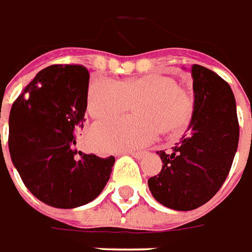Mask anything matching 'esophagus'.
I'll use <instances>...</instances> for the list:
<instances>
[{
  "label": "esophagus",
  "instance_id": "obj_1",
  "mask_svg": "<svg viewBox=\"0 0 252 252\" xmlns=\"http://www.w3.org/2000/svg\"><path fill=\"white\" fill-rule=\"evenodd\" d=\"M130 156H133L134 158H137V160H141V158L145 156V152H127Z\"/></svg>",
  "mask_w": 252,
  "mask_h": 252
}]
</instances>
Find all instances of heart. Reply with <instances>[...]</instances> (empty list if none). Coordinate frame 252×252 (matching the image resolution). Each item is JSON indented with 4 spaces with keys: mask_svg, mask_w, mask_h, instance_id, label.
Returning <instances> with one entry per match:
<instances>
[{
    "mask_svg": "<svg viewBox=\"0 0 252 252\" xmlns=\"http://www.w3.org/2000/svg\"><path fill=\"white\" fill-rule=\"evenodd\" d=\"M135 103L137 117L118 118L94 125L92 145L101 152L130 151L152 144L160 129L176 133L186 127L194 111L192 96L174 80L158 74L118 83L101 78L92 83L88 92V112L101 119L126 111Z\"/></svg>",
    "mask_w": 252,
    "mask_h": 252,
    "instance_id": "1",
    "label": "heart"
}]
</instances>
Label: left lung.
Returning a JSON list of instances; mask_svg holds the SVG:
<instances>
[{
  "mask_svg": "<svg viewBox=\"0 0 252 252\" xmlns=\"http://www.w3.org/2000/svg\"><path fill=\"white\" fill-rule=\"evenodd\" d=\"M194 111L187 133L169 152L160 151V174L148 180L155 199L174 210L210 201L229 174L239 144L236 101L226 81L192 65Z\"/></svg>",
  "mask_w": 252,
  "mask_h": 252,
  "instance_id": "left-lung-1",
  "label": "left lung"
}]
</instances>
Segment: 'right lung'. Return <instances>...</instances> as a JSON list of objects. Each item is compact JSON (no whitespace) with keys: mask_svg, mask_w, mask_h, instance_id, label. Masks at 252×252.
Segmentation results:
<instances>
[{"mask_svg":"<svg viewBox=\"0 0 252 252\" xmlns=\"http://www.w3.org/2000/svg\"><path fill=\"white\" fill-rule=\"evenodd\" d=\"M89 73L81 65H51L23 89L9 115V152L26 187L46 205L83 206L110 179L115 158L77 152Z\"/></svg>","mask_w":252,"mask_h":252,"instance_id":"1","label":"right lung"}]
</instances>
